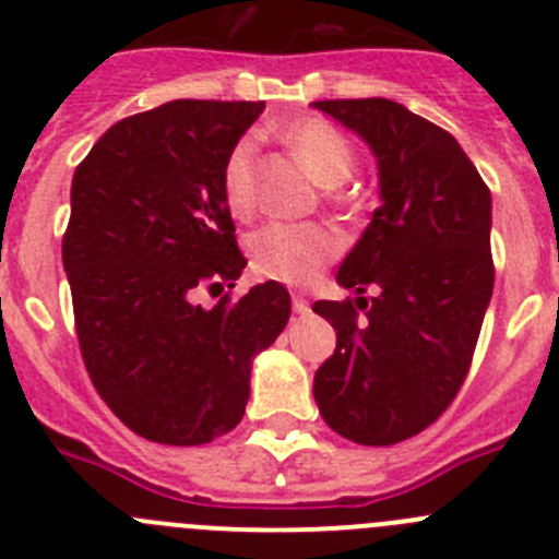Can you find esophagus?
<instances>
[{
    "mask_svg": "<svg viewBox=\"0 0 559 559\" xmlns=\"http://www.w3.org/2000/svg\"><path fill=\"white\" fill-rule=\"evenodd\" d=\"M294 310H296V313H302V316L310 310V302L305 299L302 294H294Z\"/></svg>",
    "mask_w": 559,
    "mask_h": 559,
    "instance_id": "34e87169",
    "label": "esophagus"
}]
</instances>
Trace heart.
<instances>
[{
	"instance_id": "b5f03b06",
	"label": "heart",
	"mask_w": 559,
	"mask_h": 559,
	"mask_svg": "<svg viewBox=\"0 0 559 559\" xmlns=\"http://www.w3.org/2000/svg\"><path fill=\"white\" fill-rule=\"evenodd\" d=\"M285 142L302 162L310 179L335 190L353 176L355 151L338 128L324 120H302L285 128ZM226 210L235 218H249L257 204L254 142L240 140L229 151L221 173ZM251 271L265 280L288 285L310 283L341 251V237L322 224H265L246 240Z\"/></svg>"
}]
</instances>
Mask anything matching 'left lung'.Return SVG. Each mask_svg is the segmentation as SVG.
Masks as SVG:
<instances>
[{"mask_svg": "<svg viewBox=\"0 0 559 559\" xmlns=\"http://www.w3.org/2000/svg\"><path fill=\"white\" fill-rule=\"evenodd\" d=\"M378 162L380 206L335 283L353 302H316L335 353L316 369L324 423L358 445L428 428L462 386L492 296V199L451 133L386 97L319 100ZM376 288L372 304L362 290Z\"/></svg>", "mask_w": 559, "mask_h": 559, "instance_id": "8db88e82", "label": "left lung"}]
</instances>
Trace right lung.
<instances>
[{"label": "right lung", "mask_w": 559, "mask_h": 559, "mask_svg": "<svg viewBox=\"0 0 559 559\" xmlns=\"http://www.w3.org/2000/svg\"><path fill=\"white\" fill-rule=\"evenodd\" d=\"M265 103L173 100L108 128L72 176L63 271L88 378L133 433L204 445L243 419L251 364L290 319L280 283L192 302L243 274L221 173Z\"/></svg>", "instance_id": "right-lung-1"}]
</instances>
